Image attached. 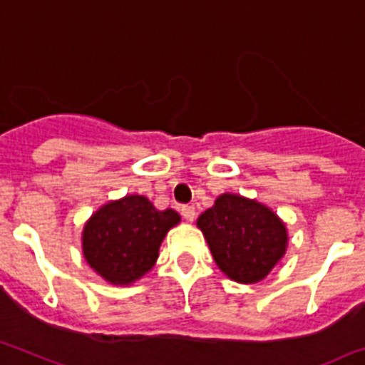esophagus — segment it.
<instances>
[{
  "instance_id": "34e87169",
  "label": "esophagus",
  "mask_w": 365,
  "mask_h": 365,
  "mask_svg": "<svg viewBox=\"0 0 365 365\" xmlns=\"http://www.w3.org/2000/svg\"><path fill=\"white\" fill-rule=\"evenodd\" d=\"M180 213H182V217H185L188 222H192V220L195 219V208H193V206H182V208H180Z\"/></svg>"
}]
</instances>
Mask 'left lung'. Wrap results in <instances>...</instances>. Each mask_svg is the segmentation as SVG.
Here are the masks:
<instances>
[{"mask_svg": "<svg viewBox=\"0 0 365 365\" xmlns=\"http://www.w3.org/2000/svg\"><path fill=\"white\" fill-rule=\"evenodd\" d=\"M197 226L220 272L235 282H260L286 253V224L262 202L242 195L217 197Z\"/></svg>", "mask_w": 365, "mask_h": 365, "instance_id": "1", "label": "left lung"}]
</instances>
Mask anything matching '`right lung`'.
<instances>
[{
	"instance_id": "right-lung-1",
	"label": "right lung",
	"mask_w": 365,
	"mask_h": 365,
	"mask_svg": "<svg viewBox=\"0 0 365 365\" xmlns=\"http://www.w3.org/2000/svg\"><path fill=\"white\" fill-rule=\"evenodd\" d=\"M179 222V213L159 212L143 195L110 200L86 220L83 255L106 282L128 286L152 269L160 242Z\"/></svg>"
}]
</instances>
